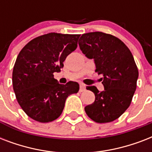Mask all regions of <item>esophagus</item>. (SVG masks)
Masks as SVG:
<instances>
[{
    "label": "esophagus",
    "instance_id": "esophagus-1",
    "mask_svg": "<svg viewBox=\"0 0 152 152\" xmlns=\"http://www.w3.org/2000/svg\"><path fill=\"white\" fill-rule=\"evenodd\" d=\"M85 88H86L85 84H83V83H80V92H82V91H83L85 90Z\"/></svg>",
    "mask_w": 152,
    "mask_h": 152
}]
</instances>
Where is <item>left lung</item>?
Returning <instances> with one entry per match:
<instances>
[{"mask_svg":"<svg viewBox=\"0 0 152 152\" xmlns=\"http://www.w3.org/2000/svg\"><path fill=\"white\" fill-rule=\"evenodd\" d=\"M79 46L86 57L94 60L95 72L103 76L104 91L87 87L95 100L85 106L86 113L95 122H111L127 110L137 88L139 72L133 56L122 41L102 32L82 34Z\"/></svg>","mask_w":152,"mask_h":152,"instance_id":"1","label":"left lung"}]
</instances>
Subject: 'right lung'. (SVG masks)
Wrapping results in <instances>:
<instances>
[{
    "instance_id": "obj_1",
    "label": "right lung",
    "mask_w": 152,
    "mask_h": 152,
    "mask_svg": "<svg viewBox=\"0 0 152 152\" xmlns=\"http://www.w3.org/2000/svg\"><path fill=\"white\" fill-rule=\"evenodd\" d=\"M80 34L49 33L30 41L18 55L12 72L13 90L23 110L39 122L59 118L65 100L80 85L61 84L53 78L67 56L77 47Z\"/></svg>"
}]
</instances>
